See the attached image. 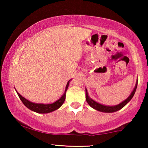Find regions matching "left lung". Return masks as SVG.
Here are the masks:
<instances>
[{"label":"left lung","instance_id":"8db88e82","mask_svg":"<svg viewBox=\"0 0 148 148\" xmlns=\"http://www.w3.org/2000/svg\"><path fill=\"white\" fill-rule=\"evenodd\" d=\"M137 83L135 85V87L134 88V90L131 93L130 96L128 97V98H127L125 101H123V102H121V104H119L116 106H104V105L100 104L99 103L95 102L94 100H93L92 99H91L90 97L88 96V92H87V90H86V101L88 103V104L92 107V108L96 109V110L100 111V112H116V111H118L123 108L125 105H126L127 103H128L129 101H130L132 98L134 96L135 91H136L137 89Z\"/></svg>","mask_w":148,"mask_h":148}]
</instances>
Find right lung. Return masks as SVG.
<instances>
[{"label": "right lung", "instance_id": "obj_1", "mask_svg": "<svg viewBox=\"0 0 148 148\" xmlns=\"http://www.w3.org/2000/svg\"><path fill=\"white\" fill-rule=\"evenodd\" d=\"M69 81L67 84H66L65 92H64V94L62 95L61 98H60L59 100H58L56 102L52 103V104H36V103H33L29 102V100H26L25 98H23V96H21L19 93H18L17 91L18 96H19L20 100H21V102H23V104L25 105V106L31 110L32 111H34V112H38V113H48L51 112L52 111L57 110L58 108H59L60 106H62V104H63L64 100H65L66 98V92L67 90V88L69 87Z\"/></svg>", "mask_w": 148, "mask_h": 148}]
</instances>
